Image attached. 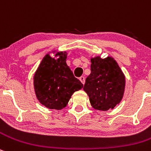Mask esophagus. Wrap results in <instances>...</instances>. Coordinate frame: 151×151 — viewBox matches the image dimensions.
Returning <instances> with one entry per match:
<instances>
[{"label":"esophagus","instance_id":"34e87169","mask_svg":"<svg viewBox=\"0 0 151 151\" xmlns=\"http://www.w3.org/2000/svg\"><path fill=\"white\" fill-rule=\"evenodd\" d=\"M79 80H80V82L82 83L83 84L85 83V77H83V76H82V77H80V78H79Z\"/></svg>","mask_w":151,"mask_h":151}]
</instances>
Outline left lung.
Wrapping results in <instances>:
<instances>
[{"label":"left lung","mask_w":151,"mask_h":151,"mask_svg":"<svg viewBox=\"0 0 151 151\" xmlns=\"http://www.w3.org/2000/svg\"><path fill=\"white\" fill-rule=\"evenodd\" d=\"M91 74L86 79L83 90L94 109L107 111L114 109L123 98L126 77L112 56L91 57Z\"/></svg>","instance_id":"1"}]
</instances>
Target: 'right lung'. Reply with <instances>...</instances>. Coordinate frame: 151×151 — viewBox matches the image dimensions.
I'll return each mask as SVG.
<instances>
[{
    "instance_id": "right-lung-1",
    "label": "right lung",
    "mask_w": 151,
    "mask_h": 151,
    "mask_svg": "<svg viewBox=\"0 0 151 151\" xmlns=\"http://www.w3.org/2000/svg\"><path fill=\"white\" fill-rule=\"evenodd\" d=\"M55 57L50 53L44 56L33 76V86L41 104L50 109H63L71 95L83 88V84L76 78L66 63V51L56 52Z\"/></svg>"
}]
</instances>
